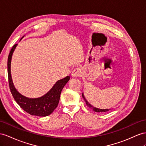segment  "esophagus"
<instances>
[{"instance_id":"obj_1","label":"esophagus","mask_w":146,"mask_h":146,"mask_svg":"<svg viewBox=\"0 0 146 146\" xmlns=\"http://www.w3.org/2000/svg\"><path fill=\"white\" fill-rule=\"evenodd\" d=\"M82 74V70L79 67H77L75 68L72 72V76L73 77H78V76H81Z\"/></svg>"}]
</instances>
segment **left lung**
<instances>
[{"mask_svg": "<svg viewBox=\"0 0 146 146\" xmlns=\"http://www.w3.org/2000/svg\"><path fill=\"white\" fill-rule=\"evenodd\" d=\"M82 96H83V99H84L86 103L87 106H88L89 107H90L91 109H92L94 111H96V112H106V111H109V110H110V109H98V108H96V107H92V106L91 105V104H89V103L87 101L86 99H85L83 94H82Z\"/></svg>", "mask_w": 146, "mask_h": 146, "instance_id": "8db88e82", "label": "left lung"}]
</instances>
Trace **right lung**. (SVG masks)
<instances>
[{
    "label": "right lung",
    "instance_id": "add662e5",
    "mask_svg": "<svg viewBox=\"0 0 146 146\" xmlns=\"http://www.w3.org/2000/svg\"><path fill=\"white\" fill-rule=\"evenodd\" d=\"M17 44H15L11 49L7 62L8 78L11 93L17 104L25 111L31 115L46 117L50 115L57 107L62 89L70 80L68 76L58 80L46 95L37 99H29L21 95L15 88L10 73L11 59L13 52Z\"/></svg>",
    "mask_w": 146,
    "mask_h": 146
}]
</instances>
